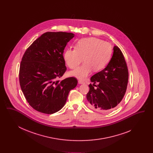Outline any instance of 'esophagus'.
<instances>
[{
	"label": "esophagus",
	"instance_id": "obj_1",
	"mask_svg": "<svg viewBox=\"0 0 153 153\" xmlns=\"http://www.w3.org/2000/svg\"><path fill=\"white\" fill-rule=\"evenodd\" d=\"M78 82H79V84H85V82L83 81H82V80H79L78 81Z\"/></svg>",
	"mask_w": 153,
	"mask_h": 153
}]
</instances>
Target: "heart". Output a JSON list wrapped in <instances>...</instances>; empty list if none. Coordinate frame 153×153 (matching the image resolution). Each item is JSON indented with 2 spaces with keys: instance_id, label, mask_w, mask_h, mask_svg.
I'll use <instances>...</instances> for the list:
<instances>
[{
  "instance_id": "obj_1",
  "label": "heart",
  "mask_w": 153,
  "mask_h": 153,
  "mask_svg": "<svg viewBox=\"0 0 153 153\" xmlns=\"http://www.w3.org/2000/svg\"><path fill=\"white\" fill-rule=\"evenodd\" d=\"M112 53L111 45L96 37H88L80 39L75 48L68 49L64 53V59L71 69H75L80 63H84L71 72V75L84 80L94 70L103 69L109 62Z\"/></svg>"
}]
</instances>
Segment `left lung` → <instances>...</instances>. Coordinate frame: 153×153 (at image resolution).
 <instances>
[{"label": "left lung", "mask_w": 153, "mask_h": 153, "mask_svg": "<svg viewBox=\"0 0 153 153\" xmlns=\"http://www.w3.org/2000/svg\"><path fill=\"white\" fill-rule=\"evenodd\" d=\"M113 49L107 66L91 77L93 84H89L87 94L88 107L99 112L108 111L117 107L123 99L127 87L128 71L123 54L117 46Z\"/></svg>", "instance_id": "8db88e82"}]
</instances>
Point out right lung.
I'll return each mask as SVG.
<instances>
[{
    "label": "right lung",
    "mask_w": 153,
    "mask_h": 153,
    "mask_svg": "<svg viewBox=\"0 0 153 153\" xmlns=\"http://www.w3.org/2000/svg\"><path fill=\"white\" fill-rule=\"evenodd\" d=\"M74 34L46 32L25 52L19 68V83L30 105L37 111L52 114L65 105L69 92L77 80L68 77L57 80L66 71L64 51Z\"/></svg>",
    "instance_id": "obj_1"
}]
</instances>
